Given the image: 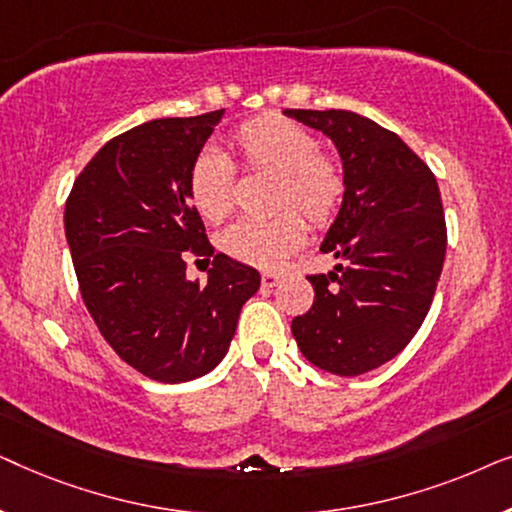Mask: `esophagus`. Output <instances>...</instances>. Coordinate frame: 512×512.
Instances as JSON below:
<instances>
[{
    "label": "esophagus",
    "instance_id": "obj_1",
    "mask_svg": "<svg viewBox=\"0 0 512 512\" xmlns=\"http://www.w3.org/2000/svg\"><path fill=\"white\" fill-rule=\"evenodd\" d=\"M261 282H263V286L265 289H272V286H277L279 282H282V275H279V272H263L261 275Z\"/></svg>",
    "mask_w": 512,
    "mask_h": 512
}]
</instances>
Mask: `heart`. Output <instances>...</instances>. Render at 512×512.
<instances>
[{
    "label": "heart",
    "mask_w": 512,
    "mask_h": 512,
    "mask_svg": "<svg viewBox=\"0 0 512 512\" xmlns=\"http://www.w3.org/2000/svg\"><path fill=\"white\" fill-rule=\"evenodd\" d=\"M233 149L244 167L275 174L272 207H286L263 221H237L221 235L230 258L254 268H277L305 242L307 226L296 206L314 226H324L345 198V174L338 160L319 153L310 132L279 116L256 118L233 135ZM188 195L207 221L219 223L235 205L233 174L216 151L195 158L188 174Z\"/></svg>",
    "instance_id": "b5f03b06"
}]
</instances>
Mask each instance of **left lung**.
Here are the masks:
<instances>
[{
	"instance_id": "obj_1",
	"label": "left lung",
	"mask_w": 512,
	"mask_h": 512,
	"mask_svg": "<svg viewBox=\"0 0 512 512\" xmlns=\"http://www.w3.org/2000/svg\"><path fill=\"white\" fill-rule=\"evenodd\" d=\"M338 149L345 198L321 242L338 265L307 277L314 303L291 333L312 366L354 377L394 359L419 331L447 247L433 172L394 132L345 109H284Z\"/></svg>"
}]
</instances>
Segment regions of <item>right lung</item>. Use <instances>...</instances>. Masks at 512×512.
<instances>
[{
    "mask_svg": "<svg viewBox=\"0 0 512 512\" xmlns=\"http://www.w3.org/2000/svg\"><path fill=\"white\" fill-rule=\"evenodd\" d=\"M226 111L156 118L95 153L65 205V235L90 317L114 352L156 382L219 366L261 275L214 254L188 174ZM213 256L208 284L185 277V251Z\"/></svg>",
    "mask_w": 512,
    "mask_h": 512,
    "instance_id": "1",
    "label": "right lung"
}]
</instances>
